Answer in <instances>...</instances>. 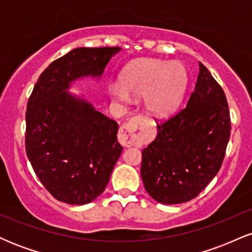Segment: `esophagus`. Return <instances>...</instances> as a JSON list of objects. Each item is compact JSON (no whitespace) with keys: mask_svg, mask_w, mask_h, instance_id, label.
<instances>
[{"mask_svg":"<svg viewBox=\"0 0 252 252\" xmlns=\"http://www.w3.org/2000/svg\"><path fill=\"white\" fill-rule=\"evenodd\" d=\"M141 121H142V118L136 116L121 126L120 132H118V141L121 144L129 147L136 141L142 140L143 135L140 130Z\"/></svg>","mask_w":252,"mask_h":252,"instance_id":"1","label":"esophagus"}]
</instances>
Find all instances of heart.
<instances>
[{"instance_id": "b5f03b06", "label": "heart", "mask_w": 252, "mask_h": 252, "mask_svg": "<svg viewBox=\"0 0 252 252\" xmlns=\"http://www.w3.org/2000/svg\"><path fill=\"white\" fill-rule=\"evenodd\" d=\"M186 85V71L180 63L147 59L128 66L122 73V84H112L109 90L121 102H129L131 94L146 96L147 111L155 117H166L178 108Z\"/></svg>"}]
</instances>
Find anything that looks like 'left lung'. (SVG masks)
Masks as SVG:
<instances>
[{"label": "left lung", "mask_w": 252, "mask_h": 252, "mask_svg": "<svg viewBox=\"0 0 252 252\" xmlns=\"http://www.w3.org/2000/svg\"><path fill=\"white\" fill-rule=\"evenodd\" d=\"M230 134L226 96L199 63L198 79L187 105L158 124L156 138L143 149L144 189L161 204L194 199L220 169Z\"/></svg>", "instance_id": "1"}]
</instances>
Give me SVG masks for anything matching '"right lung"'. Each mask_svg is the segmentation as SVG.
<instances>
[{
	"mask_svg": "<svg viewBox=\"0 0 252 252\" xmlns=\"http://www.w3.org/2000/svg\"><path fill=\"white\" fill-rule=\"evenodd\" d=\"M121 47H80L40 74L26 111V153L45 189L71 205L94 201L108 185L122 146L118 124L66 90L82 77H100Z\"/></svg>",
	"mask_w": 252,
	"mask_h": 252,
	"instance_id": "add662e5",
	"label": "right lung"
}]
</instances>
